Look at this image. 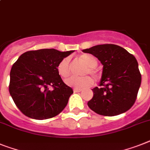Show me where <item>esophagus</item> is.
<instances>
[{
  "label": "esophagus",
  "instance_id": "esophagus-1",
  "mask_svg": "<svg viewBox=\"0 0 150 150\" xmlns=\"http://www.w3.org/2000/svg\"><path fill=\"white\" fill-rule=\"evenodd\" d=\"M81 90H82V89H80V88H74V92H75V93L80 92Z\"/></svg>",
  "mask_w": 150,
  "mask_h": 150
}]
</instances>
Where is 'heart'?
I'll return each mask as SVG.
<instances>
[{
  "mask_svg": "<svg viewBox=\"0 0 150 150\" xmlns=\"http://www.w3.org/2000/svg\"><path fill=\"white\" fill-rule=\"evenodd\" d=\"M79 60L86 64V67L83 68L81 74L85 76H71L65 80V83L69 86L74 88H84L91 86L93 83V79L86 74H91L95 78H98L99 73L96 68L98 64V60L95 57L90 54L80 55ZM58 74L61 77L67 78L70 74V60L69 57H64L60 60L57 66Z\"/></svg>",
  "mask_w": 150,
  "mask_h": 150,
  "instance_id": "heart-1",
  "label": "heart"
}]
</instances>
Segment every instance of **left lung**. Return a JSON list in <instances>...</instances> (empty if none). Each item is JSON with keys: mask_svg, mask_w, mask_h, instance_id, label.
<instances>
[{"mask_svg": "<svg viewBox=\"0 0 150 150\" xmlns=\"http://www.w3.org/2000/svg\"><path fill=\"white\" fill-rule=\"evenodd\" d=\"M98 58L103 65L100 86L92 89L87 105L102 116L113 117L127 112L134 104L141 84L137 59L124 48L101 44L83 50Z\"/></svg>", "mask_w": 150, "mask_h": 150, "instance_id": "obj_1", "label": "left lung"}]
</instances>
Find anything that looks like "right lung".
<instances>
[{
    "mask_svg": "<svg viewBox=\"0 0 150 150\" xmlns=\"http://www.w3.org/2000/svg\"><path fill=\"white\" fill-rule=\"evenodd\" d=\"M74 50H30L20 56L10 73L9 92L17 108L35 120L56 117L63 111L74 91L57 70L61 59ZM49 86L53 87L50 91Z\"/></svg>",
    "mask_w": 150,
    "mask_h": 150,
    "instance_id": "add662e5",
    "label": "right lung"
}]
</instances>
